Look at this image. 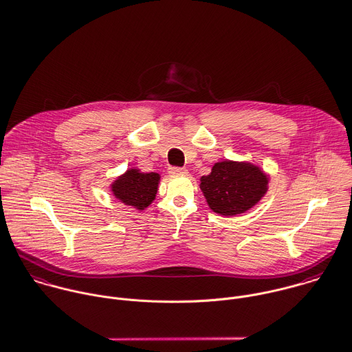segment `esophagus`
Masks as SVG:
<instances>
[{"label":"esophagus","instance_id":"esophagus-1","mask_svg":"<svg viewBox=\"0 0 352 352\" xmlns=\"http://www.w3.org/2000/svg\"><path fill=\"white\" fill-rule=\"evenodd\" d=\"M170 174H177V175H184L188 174V170L185 167H170Z\"/></svg>","mask_w":352,"mask_h":352}]
</instances>
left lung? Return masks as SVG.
I'll return each mask as SVG.
<instances>
[{
	"mask_svg": "<svg viewBox=\"0 0 352 352\" xmlns=\"http://www.w3.org/2000/svg\"><path fill=\"white\" fill-rule=\"evenodd\" d=\"M210 208L233 217L254 207L267 190V177L248 163L221 162L211 174L201 177L200 185Z\"/></svg>",
	"mask_w": 352,
	"mask_h": 352,
	"instance_id": "1",
	"label": "left lung"
}]
</instances>
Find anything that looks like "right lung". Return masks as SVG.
I'll list each match as a JSON object with an SVG mask.
<instances>
[{
	"instance_id": "obj_1",
	"label": "right lung",
	"mask_w": 352,
	"mask_h": 352,
	"mask_svg": "<svg viewBox=\"0 0 352 352\" xmlns=\"http://www.w3.org/2000/svg\"><path fill=\"white\" fill-rule=\"evenodd\" d=\"M159 174H142L137 170H129L112 185L113 195L127 206L144 210L148 207L157 192Z\"/></svg>"
}]
</instances>
